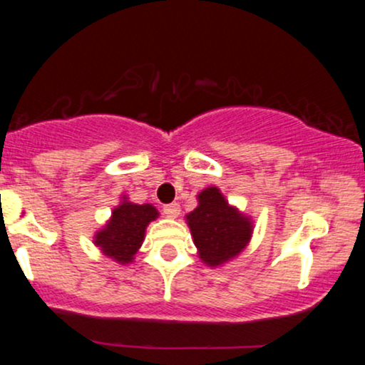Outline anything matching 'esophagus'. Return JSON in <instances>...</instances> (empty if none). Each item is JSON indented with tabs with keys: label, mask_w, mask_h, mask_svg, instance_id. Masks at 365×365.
<instances>
[{
	"label": "esophagus",
	"mask_w": 365,
	"mask_h": 365,
	"mask_svg": "<svg viewBox=\"0 0 365 365\" xmlns=\"http://www.w3.org/2000/svg\"><path fill=\"white\" fill-rule=\"evenodd\" d=\"M163 212H165L168 217H177L180 215V204L177 202L166 204V206H163Z\"/></svg>",
	"instance_id": "34e87169"
}]
</instances>
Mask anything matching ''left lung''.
Wrapping results in <instances>:
<instances>
[{
    "label": "left lung",
    "mask_w": 365,
    "mask_h": 365,
    "mask_svg": "<svg viewBox=\"0 0 365 365\" xmlns=\"http://www.w3.org/2000/svg\"><path fill=\"white\" fill-rule=\"evenodd\" d=\"M192 237L204 262L217 266L235 257L250 238L249 220L228 206L216 187L199 194V206L187 216Z\"/></svg>",
    "instance_id": "1"
}]
</instances>
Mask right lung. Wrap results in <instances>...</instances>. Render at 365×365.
I'll return each instance as SVG.
<instances>
[{
  "mask_svg": "<svg viewBox=\"0 0 365 365\" xmlns=\"http://www.w3.org/2000/svg\"><path fill=\"white\" fill-rule=\"evenodd\" d=\"M156 216L158 211L150 204L137 206L121 202V206L113 211L106 228L96 235V245L101 247L103 252L115 261L130 262L144 240L145 226Z\"/></svg>",
  "mask_w": 365,
  "mask_h": 365,
  "instance_id": "1",
  "label": "right lung"
}]
</instances>
